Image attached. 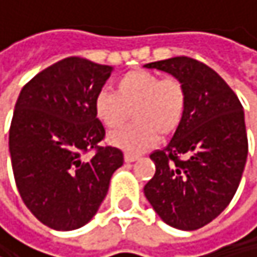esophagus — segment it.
Returning a JSON list of instances; mask_svg holds the SVG:
<instances>
[{"mask_svg": "<svg viewBox=\"0 0 257 257\" xmlns=\"http://www.w3.org/2000/svg\"><path fill=\"white\" fill-rule=\"evenodd\" d=\"M140 157H137V155H131V154H124V163H134V161H137Z\"/></svg>", "mask_w": 257, "mask_h": 257, "instance_id": "34e87169", "label": "esophagus"}]
</instances>
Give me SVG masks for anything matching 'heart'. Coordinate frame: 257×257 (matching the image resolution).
<instances>
[{"label":"heart","mask_w":257,"mask_h":257,"mask_svg":"<svg viewBox=\"0 0 257 257\" xmlns=\"http://www.w3.org/2000/svg\"><path fill=\"white\" fill-rule=\"evenodd\" d=\"M134 111V121L112 133L109 143L131 155H140L160 142V134H173L187 111V91L173 76L151 70H133L120 76L115 93L100 90L93 100L96 118L108 130H117Z\"/></svg>","instance_id":"b5f03b06"}]
</instances>
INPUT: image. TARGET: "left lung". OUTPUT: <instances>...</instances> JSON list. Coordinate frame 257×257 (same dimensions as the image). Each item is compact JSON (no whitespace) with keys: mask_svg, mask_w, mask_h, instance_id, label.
<instances>
[{"mask_svg":"<svg viewBox=\"0 0 257 257\" xmlns=\"http://www.w3.org/2000/svg\"><path fill=\"white\" fill-rule=\"evenodd\" d=\"M178 78L187 111L173 139L155 151V175L145 196L172 227L196 230L217 218L233 199L248 154L244 111L238 96L209 66L173 57L145 64Z\"/></svg>","mask_w":257,"mask_h":257,"instance_id":"left-lung-1","label":"left lung"}]
</instances>
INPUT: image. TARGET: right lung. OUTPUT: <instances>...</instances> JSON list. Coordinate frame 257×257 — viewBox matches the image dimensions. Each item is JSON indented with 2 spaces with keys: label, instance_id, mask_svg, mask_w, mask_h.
Listing matches in <instances>:
<instances>
[{
  "label": "right lung",
  "instance_id": "right-lung-1",
  "mask_svg": "<svg viewBox=\"0 0 257 257\" xmlns=\"http://www.w3.org/2000/svg\"><path fill=\"white\" fill-rule=\"evenodd\" d=\"M111 72L67 57L28 81L16 100L9 133L15 182L31 214L51 229L87 224L123 164L120 149L99 145L105 130L93 111ZM90 150L93 157L82 159Z\"/></svg>",
  "mask_w": 257,
  "mask_h": 257
}]
</instances>
